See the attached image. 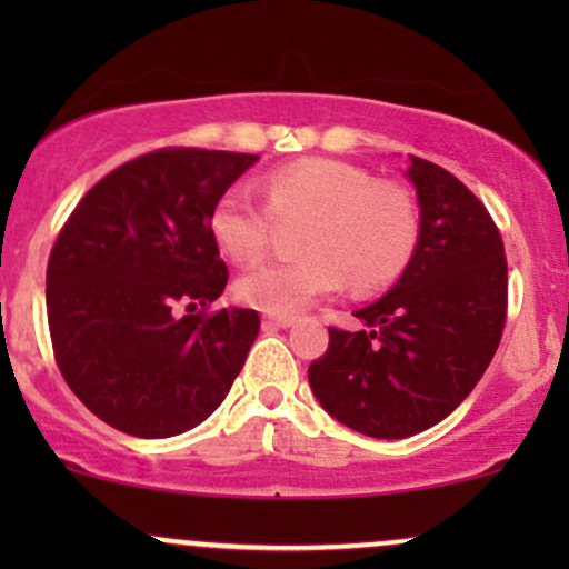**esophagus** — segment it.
Instances as JSON below:
<instances>
[{
    "label": "esophagus",
    "instance_id": "1",
    "mask_svg": "<svg viewBox=\"0 0 569 569\" xmlns=\"http://www.w3.org/2000/svg\"><path fill=\"white\" fill-rule=\"evenodd\" d=\"M297 323V316H276V312H264V326H280V329H286V326H293Z\"/></svg>",
    "mask_w": 569,
    "mask_h": 569
}]
</instances>
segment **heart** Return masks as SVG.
I'll use <instances>...</instances> for the list:
<instances>
[{
	"instance_id": "obj_1",
	"label": "heart",
	"mask_w": 569,
	"mask_h": 569,
	"mask_svg": "<svg viewBox=\"0 0 569 569\" xmlns=\"http://www.w3.org/2000/svg\"><path fill=\"white\" fill-rule=\"evenodd\" d=\"M264 200L234 184L213 202L211 238L232 262H253L270 248L278 221H299L302 257L262 262L234 283L248 307L289 316L342 289L371 293L407 270L420 243V206L398 181L367 168L310 158L280 166L262 181Z\"/></svg>"
}]
</instances>
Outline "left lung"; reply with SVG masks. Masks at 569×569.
<instances>
[{"label":"left lung","instance_id":"left-lung-1","mask_svg":"<svg viewBox=\"0 0 569 569\" xmlns=\"http://www.w3.org/2000/svg\"><path fill=\"white\" fill-rule=\"evenodd\" d=\"M420 243L398 283L352 312L361 331L329 326L307 380L321 407L371 439H407L452 415L498 350L508 264L498 224L457 176L409 154Z\"/></svg>","mask_w":569,"mask_h":569}]
</instances>
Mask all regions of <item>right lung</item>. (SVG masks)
Segmentation results:
<instances>
[{"instance_id":"add662e5","label":"right lung","mask_w":569,"mask_h":569,"mask_svg":"<svg viewBox=\"0 0 569 569\" xmlns=\"http://www.w3.org/2000/svg\"><path fill=\"white\" fill-rule=\"evenodd\" d=\"M257 160L154 149L103 176L58 232L44 291L53 356L107 426L168 439L200 426L230 393L259 312H208L230 278L208 219Z\"/></svg>"}]
</instances>
